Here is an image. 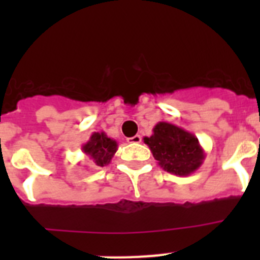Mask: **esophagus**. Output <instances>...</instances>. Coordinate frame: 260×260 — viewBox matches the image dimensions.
I'll return each instance as SVG.
<instances>
[{
	"label": "esophagus",
	"mask_w": 260,
	"mask_h": 260,
	"mask_svg": "<svg viewBox=\"0 0 260 260\" xmlns=\"http://www.w3.org/2000/svg\"><path fill=\"white\" fill-rule=\"evenodd\" d=\"M141 142H142L141 135H134V137H132V138H127V143L137 144V143H141Z\"/></svg>",
	"instance_id": "1"
}]
</instances>
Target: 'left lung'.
<instances>
[{
    "mask_svg": "<svg viewBox=\"0 0 260 260\" xmlns=\"http://www.w3.org/2000/svg\"><path fill=\"white\" fill-rule=\"evenodd\" d=\"M143 141L157 164L176 176H190L198 171L206 158L198 138L173 123H156L152 135L144 137Z\"/></svg>",
    "mask_w": 260,
    "mask_h": 260,
    "instance_id": "8db88e82",
    "label": "left lung"
}]
</instances>
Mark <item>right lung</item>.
Here are the masks:
<instances>
[{
  "label": "right lung",
  "instance_id": "add662e5",
  "mask_svg": "<svg viewBox=\"0 0 260 260\" xmlns=\"http://www.w3.org/2000/svg\"><path fill=\"white\" fill-rule=\"evenodd\" d=\"M117 148V142L108 137L104 132L92 133L88 141L82 146V151L92 160L96 167H107L112 161Z\"/></svg>",
  "mask_w": 260,
  "mask_h": 260
}]
</instances>
